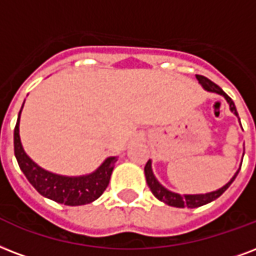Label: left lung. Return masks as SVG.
I'll return each instance as SVG.
<instances>
[{"label": "left lung", "mask_w": 256, "mask_h": 256, "mask_svg": "<svg viewBox=\"0 0 256 256\" xmlns=\"http://www.w3.org/2000/svg\"><path fill=\"white\" fill-rule=\"evenodd\" d=\"M196 79L198 80V83L202 84V87L208 92H214L218 95H222V96L227 100V103L230 104V110H231L232 114H235L239 120V115H238L236 107H235V103L232 100L231 98L228 96L227 94L224 92L223 90L220 88L219 86L214 84V82H210L208 78L202 75H196ZM240 122V120H239ZM242 126V124H240ZM244 156V153H243ZM242 166V164H240ZM240 170V168L235 172V174L232 176V178L228 181L227 184L223 185L222 188L216 189V190H212V192H206V193H198V194H180V193L172 192L169 189H166L162 184H160V181L156 178V176L153 173V169H152V160L148 161V164L145 165V177H146V182L149 185L150 190L153 193L156 198H158L160 202H165L168 206H176V208H198V206H206L208 202H214L218 198H220L228 188L230 185L234 182V180L236 178L238 173Z\"/></svg>", "instance_id": "obj_1"}]
</instances>
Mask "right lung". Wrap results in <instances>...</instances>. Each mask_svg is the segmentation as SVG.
<instances>
[{
	"label": "right lung",
	"mask_w": 256,
	"mask_h": 256,
	"mask_svg": "<svg viewBox=\"0 0 256 256\" xmlns=\"http://www.w3.org/2000/svg\"><path fill=\"white\" fill-rule=\"evenodd\" d=\"M25 103V100H24ZM24 107V104H22ZM14 128V156L20 169L42 196L64 206H84L102 196L110 182L111 173L118 157H107L92 173L83 176H62L38 166L25 153L20 138V115Z\"/></svg>",
	"instance_id": "obj_1"
}]
</instances>
